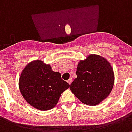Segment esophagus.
I'll return each mask as SVG.
<instances>
[{
  "instance_id": "obj_1",
  "label": "esophagus",
  "mask_w": 132,
  "mask_h": 132,
  "mask_svg": "<svg viewBox=\"0 0 132 132\" xmlns=\"http://www.w3.org/2000/svg\"><path fill=\"white\" fill-rule=\"evenodd\" d=\"M72 81H73V80H72V78H69V80H67V82H68V83H69V85H71V84Z\"/></svg>"
}]
</instances>
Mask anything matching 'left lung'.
Listing matches in <instances>:
<instances>
[{
    "instance_id": "1",
    "label": "left lung",
    "mask_w": 132,
    "mask_h": 132,
    "mask_svg": "<svg viewBox=\"0 0 132 132\" xmlns=\"http://www.w3.org/2000/svg\"><path fill=\"white\" fill-rule=\"evenodd\" d=\"M77 78L70 89L80 101L96 105L108 97L113 88L114 76L111 65L100 56L91 54L80 61L76 70Z\"/></svg>"
}]
</instances>
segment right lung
Here are the masks:
<instances>
[{"mask_svg": "<svg viewBox=\"0 0 132 132\" xmlns=\"http://www.w3.org/2000/svg\"><path fill=\"white\" fill-rule=\"evenodd\" d=\"M59 72L53 71L49 64L33 61L25 66L19 80L24 99L40 110H49L57 104L61 95L69 88Z\"/></svg>", "mask_w": 132, "mask_h": 132, "instance_id": "add662e5", "label": "right lung"}]
</instances>
